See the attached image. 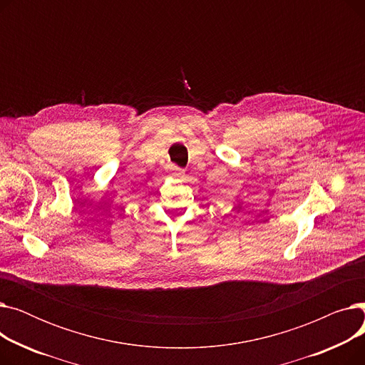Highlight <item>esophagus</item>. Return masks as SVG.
Instances as JSON below:
<instances>
[{
	"instance_id": "obj_1",
	"label": "esophagus",
	"mask_w": 365,
	"mask_h": 365,
	"mask_svg": "<svg viewBox=\"0 0 365 365\" xmlns=\"http://www.w3.org/2000/svg\"><path fill=\"white\" fill-rule=\"evenodd\" d=\"M183 175H185L183 170H180L178 167H171V176L173 178H183Z\"/></svg>"
}]
</instances>
